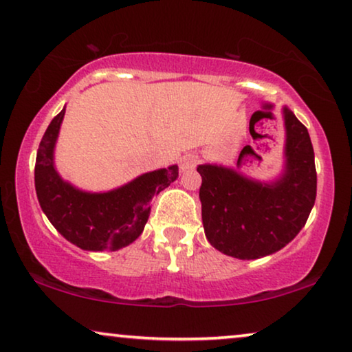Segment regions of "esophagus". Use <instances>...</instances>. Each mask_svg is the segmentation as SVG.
I'll list each match as a JSON object with an SVG mask.
<instances>
[{"label":"esophagus","instance_id":"obj_1","mask_svg":"<svg viewBox=\"0 0 352 352\" xmlns=\"http://www.w3.org/2000/svg\"><path fill=\"white\" fill-rule=\"evenodd\" d=\"M197 162H199V157H197V155H195V153H188V155H185L180 160V169L191 170L197 166Z\"/></svg>","mask_w":352,"mask_h":352}]
</instances>
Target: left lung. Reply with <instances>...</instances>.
<instances>
[{
    "instance_id": "1",
    "label": "left lung",
    "mask_w": 352,
    "mask_h": 352,
    "mask_svg": "<svg viewBox=\"0 0 352 352\" xmlns=\"http://www.w3.org/2000/svg\"><path fill=\"white\" fill-rule=\"evenodd\" d=\"M284 164L273 180H258L237 167L199 164V199L206 237L217 250L239 260L276 254L298 234L318 190L308 129L282 107Z\"/></svg>"
}]
</instances>
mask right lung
Returning <instances> with one entry per match:
<instances>
[{"instance_id":"1","label":"right lung","mask_w":352,"mask_h":352,"mask_svg":"<svg viewBox=\"0 0 352 352\" xmlns=\"http://www.w3.org/2000/svg\"><path fill=\"white\" fill-rule=\"evenodd\" d=\"M63 116L65 107L46 129L36 153L34 188L39 206L52 226L79 249L120 250L142 234L151 199L177 180L178 166L146 172L110 191L79 190L63 180L54 161Z\"/></svg>"}]
</instances>
